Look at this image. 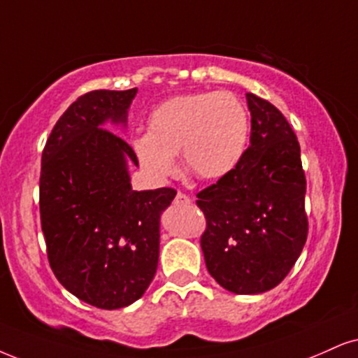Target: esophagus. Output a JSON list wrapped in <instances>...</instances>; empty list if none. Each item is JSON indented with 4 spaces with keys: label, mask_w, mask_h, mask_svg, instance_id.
Masks as SVG:
<instances>
[{
    "label": "esophagus",
    "mask_w": 358,
    "mask_h": 358,
    "mask_svg": "<svg viewBox=\"0 0 358 358\" xmlns=\"http://www.w3.org/2000/svg\"><path fill=\"white\" fill-rule=\"evenodd\" d=\"M174 204L176 206H187V204H191V197H189L187 194H184V192H178V194H176Z\"/></svg>",
    "instance_id": "obj_1"
}]
</instances>
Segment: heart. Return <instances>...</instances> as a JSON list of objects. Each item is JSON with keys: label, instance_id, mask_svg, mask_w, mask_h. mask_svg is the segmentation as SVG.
Masks as SVG:
<instances>
[{"label": "heart", "instance_id": "b5f03b06", "mask_svg": "<svg viewBox=\"0 0 358 358\" xmlns=\"http://www.w3.org/2000/svg\"><path fill=\"white\" fill-rule=\"evenodd\" d=\"M249 113L229 91L192 92L162 101L148 117V134L134 139L145 169L172 174L176 154L201 179H220L236 169L249 141Z\"/></svg>", "mask_w": 358, "mask_h": 358}]
</instances>
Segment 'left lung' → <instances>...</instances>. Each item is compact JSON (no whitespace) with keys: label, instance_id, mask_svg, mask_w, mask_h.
Returning <instances> with one entry per match:
<instances>
[{"label":"left lung","instance_id":"1","mask_svg":"<svg viewBox=\"0 0 358 358\" xmlns=\"http://www.w3.org/2000/svg\"><path fill=\"white\" fill-rule=\"evenodd\" d=\"M250 144L231 174L197 192L201 247L219 285L260 294L285 279L308 234L297 136L275 106L247 92Z\"/></svg>","mask_w":358,"mask_h":358}]
</instances>
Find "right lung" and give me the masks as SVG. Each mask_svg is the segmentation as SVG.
Masks as SVG:
<instances>
[{
  "label": "right lung",
  "mask_w": 358,
  "mask_h": 358,
  "mask_svg": "<svg viewBox=\"0 0 358 358\" xmlns=\"http://www.w3.org/2000/svg\"><path fill=\"white\" fill-rule=\"evenodd\" d=\"M138 90H96L57 119L43 149L39 215L56 279L92 307L114 310L143 297L157 268L159 217L176 189L132 191L138 157L104 127L126 122Z\"/></svg>",
  "instance_id": "1"
}]
</instances>
